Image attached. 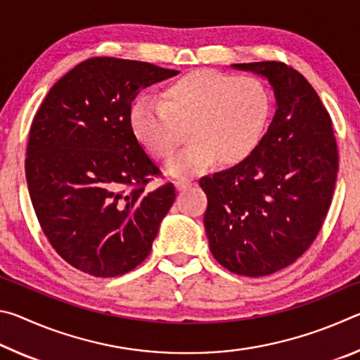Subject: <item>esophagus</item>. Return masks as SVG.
Returning <instances> with one entry per match:
<instances>
[{
	"label": "esophagus",
	"instance_id": "1",
	"mask_svg": "<svg viewBox=\"0 0 360 360\" xmlns=\"http://www.w3.org/2000/svg\"><path fill=\"white\" fill-rule=\"evenodd\" d=\"M174 184L178 191H184V188H188L192 186V181L191 179H179V181H176Z\"/></svg>",
	"mask_w": 360,
	"mask_h": 360
}]
</instances>
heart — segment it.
<instances>
[{
    "mask_svg": "<svg viewBox=\"0 0 360 360\" xmlns=\"http://www.w3.org/2000/svg\"><path fill=\"white\" fill-rule=\"evenodd\" d=\"M271 95L254 76H233L195 70L169 82L160 100L141 96L130 109L136 141L157 160H167L184 143H192L172 158L168 173L191 176L217 160L240 165L254 154L271 115Z\"/></svg>",
    "mask_w": 360,
    "mask_h": 360,
    "instance_id": "b5f03b06",
    "label": "heart"
}]
</instances>
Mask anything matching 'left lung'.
<instances>
[{
	"label": "left lung",
	"instance_id": "8db88e82",
	"mask_svg": "<svg viewBox=\"0 0 360 360\" xmlns=\"http://www.w3.org/2000/svg\"><path fill=\"white\" fill-rule=\"evenodd\" d=\"M265 76L276 112L254 154L203 176L210 251L229 271L273 275L313 245L330 208L338 148L330 114L307 79L283 62L233 65Z\"/></svg>",
	"mask_w": 360,
	"mask_h": 360
}]
</instances>
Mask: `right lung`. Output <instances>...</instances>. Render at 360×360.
<instances>
[{"instance_id": "add662e5", "label": "right lung", "mask_w": 360, "mask_h": 360, "mask_svg": "<svg viewBox=\"0 0 360 360\" xmlns=\"http://www.w3.org/2000/svg\"><path fill=\"white\" fill-rule=\"evenodd\" d=\"M178 75L146 62L92 57L53 84L30 129L25 176L42 231L65 262L112 278L148 257L176 198L130 127L131 101Z\"/></svg>"}]
</instances>
